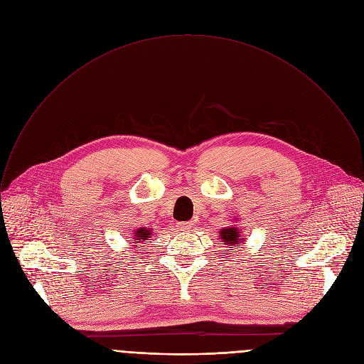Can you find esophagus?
Instances as JSON below:
<instances>
[{"label": "esophagus", "instance_id": "obj_1", "mask_svg": "<svg viewBox=\"0 0 364 364\" xmlns=\"http://www.w3.org/2000/svg\"><path fill=\"white\" fill-rule=\"evenodd\" d=\"M177 229H178L180 232H187V230L191 229V223H190V222H178V223H177Z\"/></svg>", "mask_w": 364, "mask_h": 364}]
</instances>
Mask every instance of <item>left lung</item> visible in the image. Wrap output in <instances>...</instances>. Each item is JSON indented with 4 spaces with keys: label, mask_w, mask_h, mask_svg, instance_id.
<instances>
[{
    "label": "left lung",
    "mask_w": 364,
    "mask_h": 364,
    "mask_svg": "<svg viewBox=\"0 0 364 364\" xmlns=\"http://www.w3.org/2000/svg\"><path fill=\"white\" fill-rule=\"evenodd\" d=\"M220 239L225 242V245H228V247H230V252H236L233 249H236V246H242L243 245V239L240 237V232L237 230V228L232 226V228H225L220 230Z\"/></svg>",
    "instance_id": "obj_1"
}]
</instances>
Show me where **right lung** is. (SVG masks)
<instances>
[{"instance_id":"right-lung-1","label":"right lung","mask_w":364,"mask_h":364,"mask_svg":"<svg viewBox=\"0 0 364 364\" xmlns=\"http://www.w3.org/2000/svg\"><path fill=\"white\" fill-rule=\"evenodd\" d=\"M149 237H151V229H145V228H141V229H138V230H135V243H138L136 245V247H141V245L139 243H145V242H148L149 240Z\"/></svg>"}]
</instances>
